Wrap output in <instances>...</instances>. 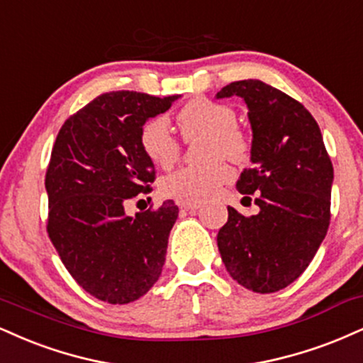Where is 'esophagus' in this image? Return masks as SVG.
Masks as SVG:
<instances>
[{
    "label": "esophagus",
    "instance_id": "obj_1",
    "mask_svg": "<svg viewBox=\"0 0 363 363\" xmlns=\"http://www.w3.org/2000/svg\"><path fill=\"white\" fill-rule=\"evenodd\" d=\"M201 206H203V201H196V199L179 201V208L186 209V211H198Z\"/></svg>",
    "mask_w": 363,
    "mask_h": 363
}]
</instances>
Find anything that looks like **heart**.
<instances>
[{"label": "heart", "instance_id": "heart-1", "mask_svg": "<svg viewBox=\"0 0 363 363\" xmlns=\"http://www.w3.org/2000/svg\"><path fill=\"white\" fill-rule=\"evenodd\" d=\"M177 121L186 138L206 135L203 155L209 160L186 165L169 174L160 182V189L165 196L184 201L211 198L233 177V169L221 157H230L231 160L247 159L250 152L247 135L235 123L237 115L233 108L206 98L187 101L179 110ZM138 142L143 154L159 167H172L181 155V142L165 116H154L140 126Z\"/></svg>", "mask_w": 363, "mask_h": 363}]
</instances>
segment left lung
<instances>
[{
    "instance_id": "1",
    "label": "left lung",
    "mask_w": 363,
    "mask_h": 363,
    "mask_svg": "<svg viewBox=\"0 0 363 363\" xmlns=\"http://www.w3.org/2000/svg\"><path fill=\"white\" fill-rule=\"evenodd\" d=\"M240 96L252 126L250 160L237 182L255 193L257 215L228 206L218 248L230 276L253 292L281 291L311 264L330 226L333 164L311 113L257 79L225 86L216 98Z\"/></svg>"
}]
</instances>
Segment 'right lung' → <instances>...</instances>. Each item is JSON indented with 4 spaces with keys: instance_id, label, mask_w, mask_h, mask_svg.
<instances>
[{
    "instance_id": "1",
    "label": "right lung",
    "mask_w": 363,
    "mask_h": 363,
    "mask_svg": "<svg viewBox=\"0 0 363 363\" xmlns=\"http://www.w3.org/2000/svg\"><path fill=\"white\" fill-rule=\"evenodd\" d=\"M177 98L137 91L98 96L65 120L52 148L47 233L74 281L104 303H132L162 274L179 208L169 199L128 216L125 206L150 193L155 181L140 126Z\"/></svg>"
}]
</instances>
